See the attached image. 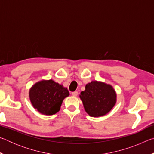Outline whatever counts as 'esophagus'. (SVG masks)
<instances>
[{
  "instance_id": "1",
  "label": "esophagus",
  "mask_w": 154,
  "mask_h": 154,
  "mask_svg": "<svg viewBox=\"0 0 154 154\" xmlns=\"http://www.w3.org/2000/svg\"><path fill=\"white\" fill-rule=\"evenodd\" d=\"M71 94L73 96H77L78 95V92H77V91H75V92H72L71 93Z\"/></svg>"
}]
</instances>
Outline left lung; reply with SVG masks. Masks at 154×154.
I'll return each instance as SVG.
<instances>
[{"label":"left lung","mask_w":154,"mask_h":154,"mask_svg":"<svg viewBox=\"0 0 154 154\" xmlns=\"http://www.w3.org/2000/svg\"><path fill=\"white\" fill-rule=\"evenodd\" d=\"M85 111L91 117H100L110 111L116 103V91L111 85L93 81L81 92Z\"/></svg>","instance_id":"obj_1"}]
</instances>
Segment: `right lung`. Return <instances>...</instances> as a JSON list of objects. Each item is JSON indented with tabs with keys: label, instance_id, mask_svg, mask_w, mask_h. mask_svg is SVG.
I'll list each match as a JSON object with an SVG mask.
<instances>
[{
	"label": "right lung",
	"instance_id": "1",
	"mask_svg": "<svg viewBox=\"0 0 154 154\" xmlns=\"http://www.w3.org/2000/svg\"><path fill=\"white\" fill-rule=\"evenodd\" d=\"M69 96L66 88L52 79L42 80L32 85L29 97L33 107L46 116L56 114L60 109L62 101Z\"/></svg>",
	"mask_w": 154,
	"mask_h": 154
}]
</instances>
